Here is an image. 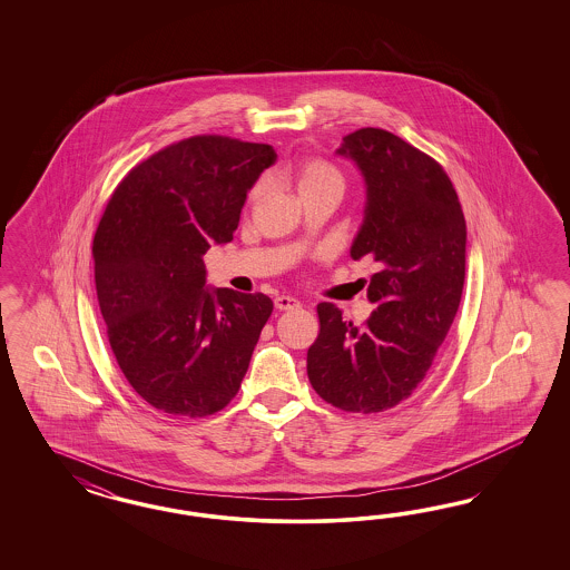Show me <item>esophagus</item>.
<instances>
[{
    "label": "esophagus",
    "mask_w": 570,
    "mask_h": 570,
    "mask_svg": "<svg viewBox=\"0 0 570 570\" xmlns=\"http://www.w3.org/2000/svg\"><path fill=\"white\" fill-rule=\"evenodd\" d=\"M274 303H276L277 311H291L296 309V307H301V303H298L296 298H293V296H284V294H282V296H276V301H274Z\"/></svg>",
    "instance_id": "esophagus-1"
}]
</instances>
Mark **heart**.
Here are the masks:
<instances>
[{"instance_id": "b5f03b06", "label": "heart", "mask_w": 570, "mask_h": 570, "mask_svg": "<svg viewBox=\"0 0 570 570\" xmlns=\"http://www.w3.org/2000/svg\"><path fill=\"white\" fill-rule=\"evenodd\" d=\"M288 175L293 177L298 194H309V191L324 190V188H334V190L343 191L345 188V175L336 165H332L326 158H317V156H307V158H298L288 167ZM263 184H255L248 191V203H257L259 200Z\"/></svg>"}]
</instances>
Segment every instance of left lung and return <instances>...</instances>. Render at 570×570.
I'll return each instance as SVG.
<instances>
[{
    "label": "left lung",
    "mask_w": 570,
    "mask_h": 570,
    "mask_svg": "<svg viewBox=\"0 0 570 570\" xmlns=\"http://www.w3.org/2000/svg\"><path fill=\"white\" fill-rule=\"evenodd\" d=\"M367 203L353 259L379 263L367 286L376 305L363 326L320 303V334L307 351L315 393L353 414H379L410 397L431 370L462 301L466 219L458 191L432 156L379 127L343 138Z\"/></svg>",
    "instance_id": "left-lung-1"
}]
</instances>
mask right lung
I'll return each mask as SVG.
<instances>
[{
    "label": "right lung",
    "instance_id": "1",
    "mask_svg": "<svg viewBox=\"0 0 570 570\" xmlns=\"http://www.w3.org/2000/svg\"><path fill=\"white\" fill-rule=\"evenodd\" d=\"M269 144L194 136L122 177L94 236L96 293L127 382L158 412L205 417L236 397L274 303L205 288L203 255L234 240Z\"/></svg>",
    "mask_w": 570,
    "mask_h": 570
}]
</instances>
